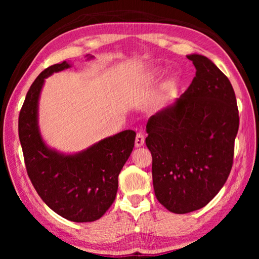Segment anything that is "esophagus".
<instances>
[{"mask_svg":"<svg viewBox=\"0 0 259 259\" xmlns=\"http://www.w3.org/2000/svg\"><path fill=\"white\" fill-rule=\"evenodd\" d=\"M144 144H145V137H144V135L143 134L136 135V139H135L136 147H142Z\"/></svg>","mask_w":259,"mask_h":259,"instance_id":"1","label":"esophagus"}]
</instances>
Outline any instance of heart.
I'll use <instances>...</instances> for the list:
<instances>
[{
	"label": "heart",
	"mask_w": 259,
	"mask_h": 259,
	"mask_svg": "<svg viewBox=\"0 0 259 259\" xmlns=\"http://www.w3.org/2000/svg\"><path fill=\"white\" fill-rule=\"evenodd\" d=\"M159 74H160V69H154V71H153L150 74V75H148L147 80L153 81L155 77H157V75H159ZM178 87H179V80H178V78L177 77H170L169 80L164 83V94H166V95L174 94L175 91L178 89Z\"/></svg>",
	"instance_id": "1"
}]
</instances>
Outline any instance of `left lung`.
Wrapping results in <instances>:
<instances>
[{
	"label": "left lung",
	"instance_id": "8db88e82",
	"mask_svg": "<svg viewBox=\"0 0 259 259\" xmlns=\"http://www.w3.org/2000/svg\"><path fill=\"white\" fill-rule=\"evenodd\" d=\"M187 58L196 69L190 87L146 124L155 196L175 213L203 208L224 186L239 129L229 78L207 57Z\"/></svg>",
	"mask_w": 259,
	"mask_h": 259
}]
</instances>
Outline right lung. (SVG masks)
<instances>
[{
    "mask_svg": "<svg viewBox=\"0 0 259 259\" xmlns=\"http://www.w3.org/2000/svg\"><path fill=\"white\" fill-rule=\"evenodd\" d=\"M71 67L67 61L46 68L30 85L19 113L18 133L28 177L40 198L59 216L76 223L97 221L114 202L119 174L134 150L136 133L124 130L74 155L48 147L37 124L45 78Z\"/></svg>",
    "mask_w": 259,
    "mask_h": 259,
    "instance_id": "obj_1",
    "label": "right lung"
}]
</instances>
